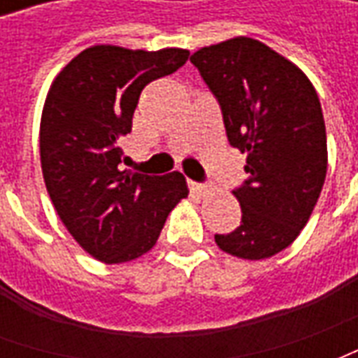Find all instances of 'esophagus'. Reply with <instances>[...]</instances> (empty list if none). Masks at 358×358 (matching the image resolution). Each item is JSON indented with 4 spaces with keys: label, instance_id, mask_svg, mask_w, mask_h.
<instances>
[{
    "label": "esophagus",
    "instance_id": "1",
    "mask_svg": "<svg viewBox=\"0 0 358 358\" xmlns=\"http://www.w3.org/2000/svg\"><path fill=\"white\" fill-rule=\"evenodd\" d=\"M189 187H192V192L197 195H205L207 194V186H203V184H195V182H189Z\"/></svg>",
    "mask_w": 358,
    "mask_h": 358
}]
</instances>
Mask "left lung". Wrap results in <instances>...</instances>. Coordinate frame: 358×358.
<instances>
[{"label": "left lung", "mask_w": 358, "mask_h": 358, "mask_svg": "<svg viewBox=\"0 0 358 358\" xmlns=\"http://www.w3.org/2000/svg\"><path fill=\"white\" fill-rule=\"evenodd\" d=\"M189 61L218 99L230 145L248 155L249 178L232 192L241 224L215 241L238 259H268L305 228L326 180L316 90L299 66L245 36L201 48Z\"/></svg>", "instance_id": "1"}]
</instances>
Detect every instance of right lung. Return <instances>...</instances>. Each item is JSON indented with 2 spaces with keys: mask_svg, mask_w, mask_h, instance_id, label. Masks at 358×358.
<instances>
[{
  "mask_svg": "<svg viewBox=\"0 0 358 358\" xmlns=\"http://www.w3.org/2000/svg\"><path fill=\"white\" fill-rule=\"evenodd\" d=\"M189 51L92 45L55 76L42 110L43 182L66 230L107 264L148 253L164 220L187 197L180 172L149 176L120 169L141 90L172 74Z\"/></svg>",
  "mask_w": 358,
  "mask_h": 358,
  "instance_id": "1",
  "label": "right lung"
}]
</instances>
